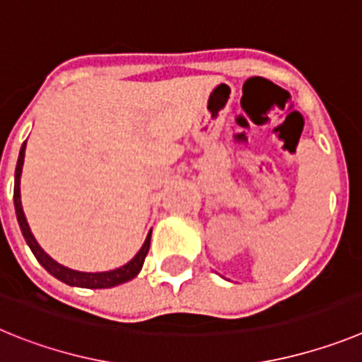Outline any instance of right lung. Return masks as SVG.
Segmentation results:
<instances>
[{"label": "right lung", "mask_w": 362, "mask_h": 362, "mask_svg": "<svg viewBox=\"0 0 362 362\" xmlns=\"http://www.w3.org/2000/svg\"><path fill=\"white\" fill-rule=\"evenodd\" d=\"M25 146H27V141L21 145V150H19V158L18 165H16V181H14V206H16V217H18L19 228H21V233H23L25 241L30 246L32 254L36 255V259L41 263V267L45 270L52 274L56 279L63 281V283L70 284V286H81V288H112V286H117V284H123L127 281L134 279V277L141 272L143 263H145V257L148 254L150 248V235H152V230L146 235L145 243H143L141 250L134 255L132 261H129L123 267L116 268V270L110 272H78L72 270V268H66L63 264H59L57 261H54L49 254H45V250L37 245V241L32 235L30 228H28L27 217L23 214V206H21V194H19V179H21V170H23V161H25Z\"/></svg>", "instance_id": "obj_1"}]
</instances>
